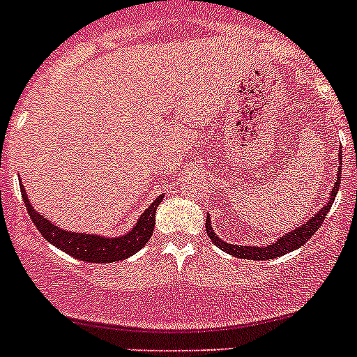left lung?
Here are the masks:
<instances>
[{"instance_id": "1", "label": "left lung", "mask_w": 357, "mask_h": 357, "mask_svg": "<svg viewBox=\"0 0 357 357\" xmlns=\"http://www.w3.org/2000/svg\"><path fill=\"white\" fill-rule=\"evenodd\" d=\"M340 157V166H338V173H336V182H334V188L331 191L329 200L326 202V206L320 207L317 211V214L309 218L307 222L302 223L301 227H296L293 229L291 232H286L282 238L277 239L275 243H270L266 247H254V245H248V247H241V245H230V243L223 241V239L218 238V234L213 230V225H211V218L207 214L206 220V230L207 236H209L211 241L216 245L218 248H222L223 252L227 254L234 255V257H239V259H248V261H263V259H277L280 255L288 254V252L296 250V248L304 247L305 241H307L311 236L320 229V225L324 223L326 216L329 214V209L333 207V202L336 198L340 191V181H342V155Z\"/></svg>"}]
</instances>
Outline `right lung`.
<instances>
[{"instance_id":"add662e5","label":"right lung","mask_w":357,"mask_h":357,"mask_svg":"<svg viewBox=\"0 0 357 357\" xmlns=\"http://www.w3.org/2000/svg\"><path fill=\"white\" fill-rule=\"evenodd\" d=\"M21 195H23L28 216H30L31 222L36 223L43 238L48 239L52 245L61 248L62 252L69 254L75 259L85 261V263H116V261L127 259L132 254L139 252L153 234L155 211L164 198V195H159V198L151 202L150 207L141 214L132 230L121 236H116V238H109V236L71 232V230L61 229L31 207L30 198H28L23 184H21Z\"/></svg>"}]
</instances>
